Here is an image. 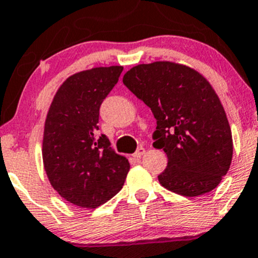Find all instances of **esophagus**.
<instances>
[{"label":"esophagus","mask_w":258,"mask_h":258,"mask_svg":"<svg viewBox=\"0 0 258 258\" xmlns=\"http://www.w3.org/2000/svg\"><path fill=\"white\" fill-rule=\"evenodd\" d=\"M144 154H145L144 148H138V150L133 154V156H134V159H140L143 155H144Z\"/></svg>","instance_id":"esophagus-1"}]
</instances>
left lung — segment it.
I'll return each mask as SVG.
<instances>
[{"label": "left lung", "instance_id": "8db88e82", "mask_svg": "<svg viewBox=\"0 0 258 258\" xmlns=\"http://www.w3.org/2000/svg\"><path fill=\"white\" fill-rule=\"evenodd\" d=\"M123 83L156 119L153 145L168 155L160 184L187 198L214 190L230 169L233 143L208 79L185 64L159 60L130 68Z\"/></svg>", "mask_w": 258, "mask_h": 258}]
</instances>
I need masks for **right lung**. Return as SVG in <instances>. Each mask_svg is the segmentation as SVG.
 Wrapping results in <instances>:
<instances>
[{
  "label": "right lung",
  "instance_id": "obj_1",
  "mask_svg": "<svg viewBox=\"0 0 258 258\" xmlns=\"http://www.w3.org/2000/svg\"><path fill=\"white\" fill-rule=\"evenodd\" d=\"M123 67H97L68 77L44 121L42 158L53 188L68 203L97 209L123 187L129 161L98 134L99 108Z\"/></svg>",
  "mask_w": 258,
  "mask_h": 258
}]
</instances>
